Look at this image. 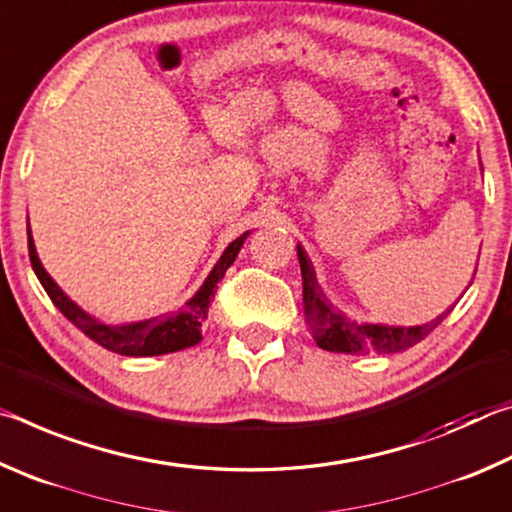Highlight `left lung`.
<instances>
[{
    "label": "left lung",
    "instance_id": "1",
    "mask_svg": "<svg viewBox=\"0 0 512 512\" xmlns=\"http://www.w3.org/2000/svg\"><path fill=\"white\" fill-rule=\"evenodd\" d=\"M298 262L302 271V305H305V318L311 329V336L318 348L327 352L343 354H393L402 352L411 345L420 343L433 327L443 323L449 309L443 311L431 323L413 327H393L375 323H357L334 309L332 302L325 298L323 289L316 280V271L311 266L305 248L298 244Z\"/></svg>",
    "mask_w": 512,
    "mask_h": 512
}]
</instances>
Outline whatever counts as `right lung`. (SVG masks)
Masks as SVG:
<instances>
[{
  "label": "right lung",
  "instance_id": "obj_1",
  "mask_svg": "<svg viewBox=\"0 0 512 512\" xmlns=\"http://www.w3.org/2000/svg\"><path fill=\"white\" fill-rule=\"evenodd\" d=\"M27 232H29L31 266L33 271H36L40 284L45 287L51 302H54V305L63 311V316L67 320H72V323L79 327L85 336H90L94 343H99L101 348H106L110 352L124 354V357H160V354L192 348V345L201 341L203 339L201 325L205 323L207 311H210V302L214 298L216 284H219V280H223L225 271L232 266V262H235L241 246H244V241L248 237V232H244V235L237 237L228 248L223 250L219 262H216L210 275L205 277L203 287L185 302V307H180L178 311H171V314L149 318V320H137V323L108 325L103 323V320L90 316L88 311L81 309L63 289L58 287L54 277L45 271V266L40 262V257L36 253V244H33V237H31V228Z\"/></svg>",
  "mask_w": 512,
  "mask_h": 512
}]
</instances>
